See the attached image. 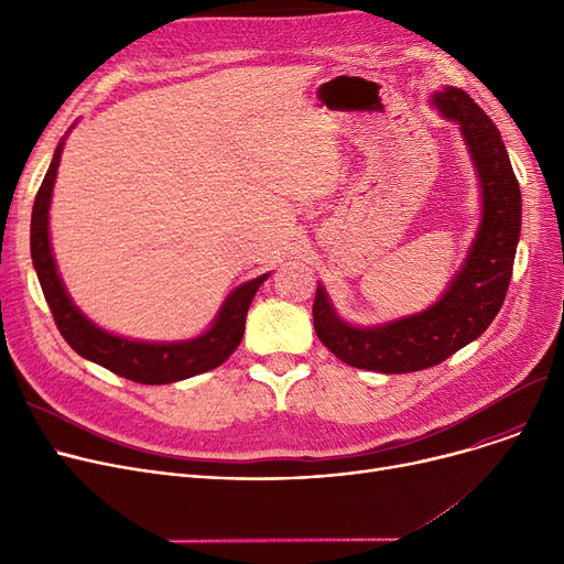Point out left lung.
Returning a JSON list of instances; mask_svg holds the SVG:
<instances>
[{
  "instance_id": "obj_1",
  "label": "left lung",
  "mask_w": 564,
  "mask_h": 564,
  "mask_svg": "<svg viewBox=\"0 0 564 564\" xmlns=\"http://www.w3.org/2000/svg\"><path fill=\"white\" fill-rule=\"evenodd\" d=\"M430 102L443 118L459 126L480 183V224L457 274L421 313L357 327L336 313L327 290L317 283L313 302L317 338L343 364L361 370L402 375L446 361L487 332L512 279L521 232V192L506 143L491 118L462 88L443 86Z\"/></svg>"
}]
</instances>
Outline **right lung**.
Here are the masks:
<instances>
[{
	"instance_id": "1",
	"label": "right lung",
	"mask_w": 564,
	"mask_h": 564,
	"mask_svg": "<svg viewBox=\"0 0 564 564\" xmlns=\"http://www.w3.org/2000/svg\"><path fill=\"white\" fill-rule=\"evenodd\" d=\"M66 137L56 145L32 213V260L58 332H62L66 343L86 361H94L116 372L118 377L132 379L137 383H151V387L181 381L221 366L237 349V345H240L249 306L258 288L270 274H262L237 285L221 304L210 327L189 340H132L98 327L94 319H88L79 311V306L73 304L62 274L56 270L50 242V203Z\"/></svg>"
}]
</instances>
